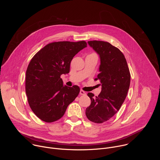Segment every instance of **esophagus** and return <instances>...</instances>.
Instances as JSON below:
<instances>
[{
  "label": "esophagus",
  "mask_w": 160,
  "mask_h": 160,
  "mask_svg": "<svg viewBox=\"0 0 160 160\" xmlns=\"http://www.w3.org/2000/svg\"><path fill=\"white\" fill-rule=\"evenodd\" d=\"M80 94L84 96V95L86 94V92H85V91H83V90H80Z\"/></svg>",
  "instance_id": "1"
}]
</instances>
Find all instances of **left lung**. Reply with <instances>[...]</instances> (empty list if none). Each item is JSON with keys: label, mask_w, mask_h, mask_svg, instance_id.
Instances as JSON below:
<instances>
[{"label": "left lung", "mask_w": 160, "mask_h": 160, "mask_svg": "<svg viewBox=\"0 0 160 160\" xmlns=\"http://www.w3.org/2000/svg\"><path fill=\"white\" fill-rule=\"evenodd\" d=\"M88 45L99 55L100 73L96 80L101 82L102 90L98 96L88 92L90 105L85 115L92 122L102 123L119 111L130 83V73L123 54L117 48L104 41H88Z\"/></svg>", "instance_id": "left-lung-1"}]
</instances>
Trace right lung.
I'll list each match as a JSON object with an SVG mask.
<instances>
[{
    "label": "right lung",
    "mask_w": 160,
    "mask_h": 160,
    "mask_svg": "<svg viewBox=\"0 0 160 160\" xmlns=\"http://www.w3.org/2000/svg\"><path fill=\"white\" fill-rule=\"evenodd\" d=\"M86 47L85 41L52 42L31 59L26 72L25 90L30 108L41 120H58L78 96L79 87L64 86L61 75L70 72L73 57Z\"/></svg>",
    "instance_id": "1"
}]
</instances>
